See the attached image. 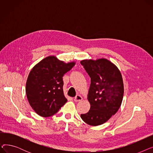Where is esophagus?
Wrapping results in <instances>:
<instances>
[{
    "instance_id": "34e87169",
    "label": "esophagus",
    "mask_w": 153,
    "mask_h": 153,
    "mask_svg": "<svg viewBox=\"0 0 153 153\" xmlns=\"http://www.w3.org/2000/svg\"><path fill=\"white\" fill-rule=\"evenodd\" d=\"M82 100V97L80 95H77L74 99V102H79V101H81Z\"/></svg>"
}]
</instances>
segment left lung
Returning <instances> with one entry per match:
<instances>
[{"label":"left lung","mask_w":153,"mask_h":153,"mask_svg":"<svg viewBox=\"0 0 153 153\" xmlns=\"http://www.w3.org/2000/svg\"><path fill=\"white\" fill-rule=\"evenodd\" d=\"M81 64L91 79L88 94L91 108L81 117L88 125H100L108 121L121 106L124 93L122 76L106 59H85Z\"/></svg>","instance_id":"1"}]
</instances>
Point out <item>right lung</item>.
<instances>
[{"label": "right lung", "instance_id": "right-lung-1", "mask_svg": "<svg viewBox=\"0 0 153 153\" xmlns=\"http://www.w3.org/2000/svg\"><path fill=\"white\" fill-rule=\"evenodd\" d=\"M74 64L48 56L31 69L27 81L26 94L30 106L38 115L51 117L67 102L63 93L62 77Z\"/></svg>", "mask_w": 153, "mask_h": 153}]
</instances>
